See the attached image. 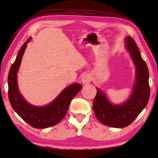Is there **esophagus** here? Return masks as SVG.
<instances>
[{
    "instance_id": "34e87169",
    "label": "esophagus",
    "mask_w": 158,
    "mask_h": 158,
    "mask_svg": "<svg viewBox=\"0 0 158 158\" xmlns=\"http://www.w3.org/2000/svg\"><path fill=\"white\" fill-rule=\"evenodd\" d=\"M90 80H91V77L89 75H85L81 77V83L83 85H88L90 82Z\"/></svg>"
}]
</instances>
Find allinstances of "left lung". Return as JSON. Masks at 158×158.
<instances>
[{
  "label": "left lung",
  "instance_id": "1",
  "mask_svg": "<svg viewBox=\"0 0 158 158\" xmlns=\"http://www.w3.org/2000/svg\"><path fill=\"white\" fill-rule=\"evenodd\" d=\"M126 47L136 67V81L130 98L122 105H115L107 100L105 94L96 88L97 94L93 102L95 115L104 125L110 127H124L135 120L149 102L150 88L149 70L143 60L139 49L132 37L126 39Z\"/></svg>",
  "mask_w": 158,
  "mask_h": 158
}]
</instances>
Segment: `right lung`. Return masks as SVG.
<instances>
[{"mask_svg": "<svg viewBox=\"0 0 158 158\" xmlns=\"http://www.w3.org/2000/svg\"><path fill=\"white\" fill-rule=\"evenodd\" d=\"M23 43L18 52L15 62L10 68L8 75V96L13 110L29 125L35 128H46L58 123L68 110L72 99L82 88L79 83H73L67 87L49 105L35 106L27 102L20 94L17 81V73L27 43Z\"/></svg>", "mask_w": 158, "mask_h": 158, "instance_id": "1", "label": "right lung"}]
</instances>
